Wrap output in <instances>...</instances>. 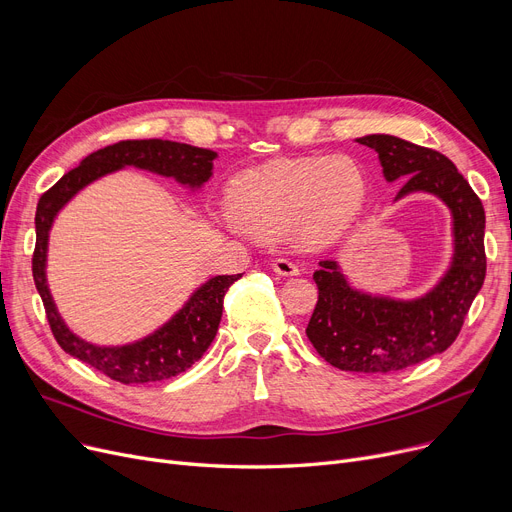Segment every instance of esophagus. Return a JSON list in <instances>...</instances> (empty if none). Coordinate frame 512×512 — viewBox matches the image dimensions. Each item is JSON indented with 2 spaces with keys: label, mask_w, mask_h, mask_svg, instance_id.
<instances>
[{
  "label": "esophagus",
  "mask_w": 512,
  "mask_h": 512,
  "mask_svg": "<svg viewBox=\"0 0 512 512\" xmlns=\"http://www.w3.org/2000/svg\"><path fill=\"white\" fill-rule=\"evenodd\" d=\"M272 270L276 272V274H280V276H299L301 274V270L294 263H290L288 259H276L274 263H272Z\"/></svg>",
  "instance_id": "esophagus-1"
}]
</instances>
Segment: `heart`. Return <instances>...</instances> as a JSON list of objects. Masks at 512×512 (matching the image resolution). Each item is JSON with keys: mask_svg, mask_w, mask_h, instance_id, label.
Masks as SVG:
<instances>
[{"mask_svg": "<svg viewBox=\"0 0 512 512\" xmlns=\"http://www.w3.org/2000/svg\"><path fill=\"white\" fill-rule=\"evenodd\" d=\"M367 174L351 155L276 159L228 186L234 224L259 236L286 232L299 251H324L348 236L367 203Z\"/></svg>", "mask_w": 512, "mask_h": 512, "instance_id": "obj_1", "label": "heart"}]
</instances>
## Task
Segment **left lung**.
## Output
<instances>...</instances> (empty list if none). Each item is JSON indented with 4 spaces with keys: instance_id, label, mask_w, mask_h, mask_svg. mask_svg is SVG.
Returning a JSON list of instances; mask_svg holds the SVG:
<instances>
[{
    "instance_id": "obj_1",
    "label": "left lung",
    "mask_w": 512,
    "mask_h": 512,
    "mask_svg": "<svg viewBox=\"0 0 512 512\" xmlns=\"http://www.w3.org/2000/svg\"><path fill=\"white\" fill-rule=\"evenodd\" d=\"M378 153L386 182H405L394 201L425 193L450 211L452 255L440 280L421 297L396 299L353 286L334 259L319 261V299L307 338L330 365L357 373H390L444 353L486 278V211L452 161L392 134L357 139Z\"/></svg>"
}]
</instances>
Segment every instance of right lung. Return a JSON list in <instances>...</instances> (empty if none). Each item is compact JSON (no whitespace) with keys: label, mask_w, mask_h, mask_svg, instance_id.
Returning a JSON list of instances; mask_svg holds the SVG:
<instances>
[{"label":"right lung","mask_w":512,"mask_h":512,"mask_svg":"<svg viewBox=\"0 0 512 512\" xmlns=\"http://www.w3.org/2000/svg\"><path fill=\"white\" fill-rule=\"evenodd\" d=\"M218 153L174 141H122L87 155L64 174L37 203L35 230L37 245L33 255V278L41 294L49 326L58 344L68 355L95 367L122 384H147L174 378L186 371L207 351L218 334L226 290L242 276H213L199 284L184 305L151 334L126 344H95L74 334L58 311L47 284L49 232L58 213L95 180L124 168L145 170L164 178H174L186 191L197 193L213 176Z\"/></svg>","instance_id":"right-lung-1"}]
</instances>
